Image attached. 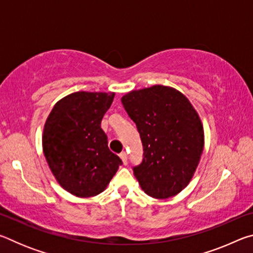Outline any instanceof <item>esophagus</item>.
Wrapping results in <instances>:
<instances>
[{
    "mask_svg": "<svg viewBox=\"0 0 253 253\" xmlns=\"http://www.w3.org/2000/svg\"><path fill=\"white\" fill-rule=\"evenodd\" d=\"M119 157L122 158V161H123L124 164H127V154L125 152H123V153L119 154Z\"/></svg>",
    "mask_w": 253,
    "mask_h": 253,
    "instance_id": "34e87169",
    "label": "esophagus"
}]
</instances>
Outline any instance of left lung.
I'll return each instance as SVG.
<instances>
[{
    "label": "left lung",
    "mask_w": 253,
    "mask_h": 253,
    "mask_svg": "<svg viewBox=\"0 0 253 253\" xmlns=\"http://www.w3.org/2000/svg\"><path fill=\"white\" fill-rule=\"evenodd\" d=\"M143 144L134 175L145 193L169 199L187 186L198 168L204 131L196 110L176 89L156 84L122 98Z\"/></svg>",
    "instance_id": "8db88e82"
}]
</instances>
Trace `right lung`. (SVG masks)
<instances>
[{
    "label": "right lung",
    "instance_id": "obj_1",
    "mask_svg": "<svg viewBox=\"0 0 253 253\" xmlns=\"http://www.w3.org/2000/svg\"><path fill=\"white\" fill-rule=\"evenodd\" d=\"M114 97L71 93L54 105L45 122L42 144L49 168L60 185L79 198L101 193L123 164L100 127Z\"/></svg>",
    "mask_w": 253,
    "mask_h": 253
}]
</instances>
